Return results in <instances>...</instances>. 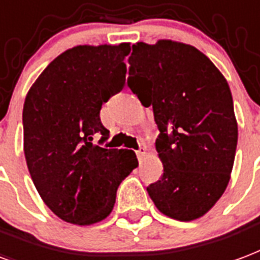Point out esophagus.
<instances>
[{
  "label": "esophagus",
  "instance_id": "34e87169",
  "mask_svg": "<svg viewBox=\"0 0 260 260\" xmlns=\"http://www.w3.org/2000/svg\"><path fill=\"white\" fill-rule=\"evenodd\" d=\"M136 155H138V159H139V161H142V159L145 158V155H146V147H145V146H140L139 150L136 151Z\"/></svg>",
  "mask_w": 260,
  "mask_h": 260
}]
</instances>
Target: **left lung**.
Here are the masks:
<instances>
[{
    "mask_svg": "<svg viewBox=\"0 0 260 260\" xmlns=\"http://www.w3.org/2000/svg\"><path fill=\"white\" fill-rule=\"evenodd\" d=\"M128 85L151 106L164 165L147 187L161 212L189 222L222 197L232 174L238 128L228 81L197 48L161 40L138 42L129 56Z\"/></svg>",
    "mask_w": 260,
    "mask_h": 260,
    "instance_id": "obj_1",
    "label": "left lung"
}]
</instances>
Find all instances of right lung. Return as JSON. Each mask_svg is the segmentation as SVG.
Instances as JSON below:
<instances>
[{
    "mask_svg": "<svg viewBox=\"0 0 260 260\" xmlns=\"http://www.w3.org/2000/svg\"><path fill=\"white\" fill-rule=\"evenodd\" d=\"M129 44L80 45L51 61L23 106L24 157L36 189L63 220L92 224L113 211L120 183L138 167L132 150L103 149L102 105L122 89Z\"/></svg>",
    "mask_w": 260,
    "mask_h": 260,
    "instance_id": "1",
    "label": "right lung"
}]
</instances>
